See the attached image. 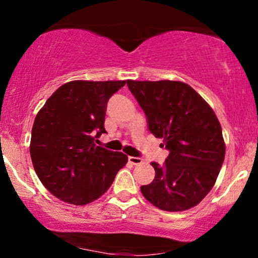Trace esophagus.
I'll return each instance as SVG.
<instances>
[{"mask_svg": "<svg viewBox=\"0 0 258 258\" xmlns=\"http://www.w3.org/2000/svg\"><path fill=\"white\" fill-rule=\"evenodd\" d=\"M128 161L132 165H141L143 164V159L142 158H136V156H128Z\"/></svg>", "mask_w": 258, "mask_h": 258, "instance_id": "1", "label": "esophagus"}]
</instances>
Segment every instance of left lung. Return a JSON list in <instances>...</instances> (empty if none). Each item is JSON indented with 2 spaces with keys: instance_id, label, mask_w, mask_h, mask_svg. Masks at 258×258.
<instances>
[{
  "instance_id": "left-lung-1",
  "label": "left lung",
  "mask_w": 258,
  "mask_h": 258,
  "mask_svg": "<svg viewBox=\"0 0 258 258\" xmlns=\"http://www.w3.org/2000/svg\"><path fill=\"white\" fill-rule=\"evenodd\" d=\"M130 91L143 109L148 128L170 152L155 178L142 185L143 197L164 211L197 206L215 185L226 154L221 123L212 108L180 81H133Z\"/></svg>"
}]
</instances>
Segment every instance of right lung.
Listing matches in <instances>:
<instances>
[{"label":"right lung","instance_id":"obj_1","mask_svg":"<svg viewBox=\"0 0 258 258\" xmlns=\"http://www.w3.org/2000/svg\"><path fill=\"white\" fill-rule=\"evenodd\" d=\"M126 81L64 84L35 117L30 155L35 172L55 198L87 205L110 188L127 155L98 147L108 100Z\"/></svg>","mask_w":258,"mask_h":258}]
</instances>
